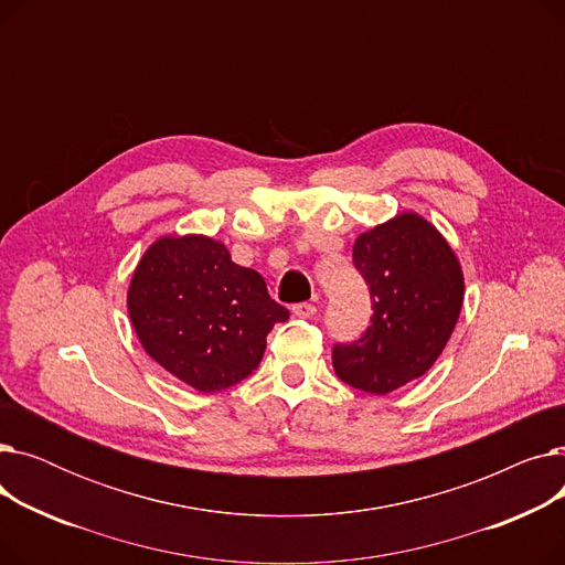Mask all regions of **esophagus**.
Segmentation results:
<instances>
[{"label": "esophagus", "mask_w": 565, "mask_h": 565, "mask_svg": "<svg viewBox=\"0 0 565 565\" xmlns=\"http://www.w3.org/2000/svg\"><path fill=\"white\" fill-rule=\"evenodd\" d=\"M292 313L298 316V318H313V316H316V305H311V302L292 305Z\"/></svg>", "instance_id": "1"}]
</instances>
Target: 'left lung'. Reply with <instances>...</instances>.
Returning a JSON list of instances; mask_svg holds the SVG:
<instances>
[{
	"instance_id": "left-lung-1",
	"label": "left lung",
	"mask_w": 565,
	"mask_h": 565,
	"mask_svg": "<svg viewBox=\"0 0 565 565\" xmlns=\"http://www.w3.org/2000/svg\"><path fill=\"white\" fill-rule=\"evenodd\" d=\"M352 263L371 292V324L334 343L332 364L350 387L384 396L422 377L447 345L462 307V273L447 241L414 213L362 233Z\"/></svg>"
}]
</instances>
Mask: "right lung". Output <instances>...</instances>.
I'll return each instance as SVG.
<instances>
[{
  "instance_id": "right-lung-1",
  "label": "right lung",
  "mask_w": 565,
  "mask_h": 565,
  "mask_svg": "<svg viewBox=\"0 0 565 565\" xmlns=\"http://www.w3.org/2000/svg\"><path fill=\"white\" fill-rule=\"evenodd\" d=\"M128 311L151 358L190 387L213 394L249 377L265 339L288 309L263 277L231 260L213 237H162L139 260Z\"/></svg>"
}]
</instances>
